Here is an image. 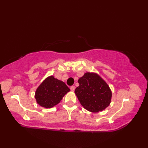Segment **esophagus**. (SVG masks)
<instances>
[{
	"mask_svg": "<svg viewBox=\"0 0 148 148\" xmlns=\"http://www.w3.org/2000/svg\"><path fill=\"white\" fill-rule=\"evenodd\" d=\"M70 89H71L72 92H74V90H75V86H71V88H70Z\"/></svg>",
	"mask_w": 148,
	"mask_h": 148,
	"instance_id": "34e87169",
	"label": "esophagus"
}]
</instances>
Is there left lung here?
<instances>
[{"instance_id": "8db88e82", "label": "left lung", "mask_w": 148, "mask_h": 148, "mask_svg": "<svg viewBox=\"0 0 148 148\" xmlns=\"http://www.w3.org/2000/svg\"><path fill=\"white\" fill-rule=\"evenodd\" d=\"M79 86L75 93L81 104L92 112L102 111L109 106L112 92L109 85L99 74L86 72L78 79Z\"/></svg>"}]
</instances>
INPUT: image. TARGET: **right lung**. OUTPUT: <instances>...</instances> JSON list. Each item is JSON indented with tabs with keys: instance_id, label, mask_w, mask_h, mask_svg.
<instances>
[{
	"instance_id": "1",
	"label": "right lung",
	"mask_w": 148,
	"mask_h": 148,
	"mask_svg": "<svg viewBox=\"0 0 148 148\" xmlns=\"http://www.w3.org/2000/svg\"><path fill=\"white\" fill-rule=\"evenodd\" d=\"M70 89L63 81L53 76L47 77L37 88L35 99L39 106L45 108H51L61 101Z\"/></svg>"
}]
</instances>
